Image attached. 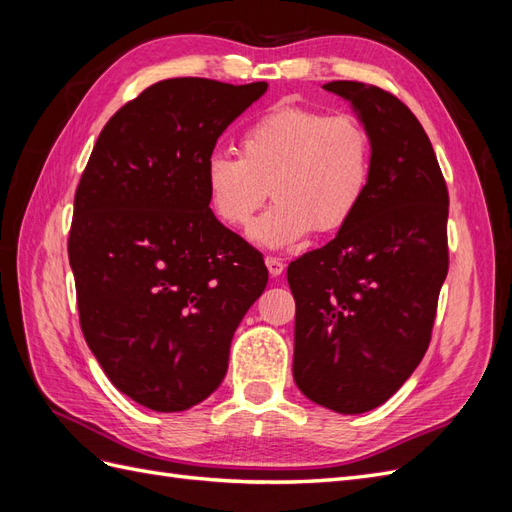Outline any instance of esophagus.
<instances>
[{"label":"esophagus","mask_w":512,"mask_h":512,"mask_svg":"<svg viewBox=\"0 0 512 512\" xmlns=\"http://www.w3.org/2000/svg\"><path fill=\"white\" fill-rule=\"evenodd\" d=\"M265 262H267V269H269V273H271L273 277L282 275L284 269H286V262H284L282 258H277V256H267Z\"/></svg>","instance_id":"1"}]
</instances>
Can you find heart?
<instances>
[{
  "label": "heart",
  "mask_w": 512,
  "mask_h": 512,
  "mask_svg": "<svg viewBox=\"0 0 512 512\" xmlns=\"http://www.w3.org/2000/svg\"><path fill=\"white\" fill-rule=\"evenodd\" d=\"M374 177V143L361 117L277 104L239 134V158L215 151L205 164L213 213L243 230L275 205L254 230L265 247H286L309 232L342 230L361 209Z\"/></svg>",
  "instance_id": "obj_1"
}]
</instances>
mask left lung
Wrapping results in <instances>:
<instances>
[{
    "label": "left lung",
    "mask_w": 512,
    "mask_h": 512,
    "mask_svg": "<svg viewBox=\"0 0 512 512\" xmlns=\"http://www.w3.org/2000/svg\"><path fill=\"white\" fill-rule=\"evenodd\" d=\"M374 143L361 209L318 250L288 265L294 382L342 414L384 404L421 363L448 273V190L421 121L391 91L333 81Z\"/></svg>",
    "instance_id": "8db88e82"
}]
</instances>
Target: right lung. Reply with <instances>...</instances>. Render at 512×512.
<instances>
[{
    "label": "right lung",
    "instance_id": "right-lung-1",
    "mask_svg": "<svg viewBox=\"0 0 512 512\" xmlns=\"http://www.w3.org/2000/svg\"><path fill=\"white\" fill-rule=\"evenodd\" d=\"M267 83L166 79L108 119L74 194L68 258L85 342L136 404L181 412L226 376L262 254L215 220L205 164Z\"/></svg>",
    "mask_w": 512,
    "mask_h": 512
}]
</instances>
